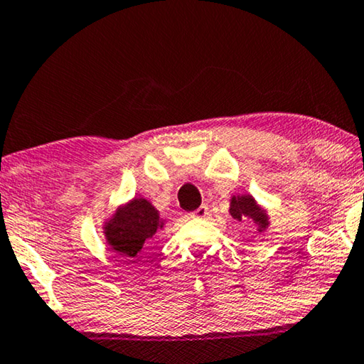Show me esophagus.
I'll use <instances>...</instances> for the list:
<instances>
[{
    "mask_svg": "<svg viewBox=\"0 0 364 364\" xmlns=\"http://www.w3.org/2000/svg\"><path fill=\"white\" fill-rule=\"evenodd\" d=\"M208 215H210V211H208V206H206V205H201L200 208L193 211V213H190V216L197 218V220H205V218Z\"/></svg>",
    "mask_w": 364,
    "mask_h": 364,
    "instance_id": "esophagus-1",
    "label": "esophagus"
}]
</instances>
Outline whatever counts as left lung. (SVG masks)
<instances>
[{
  "label": "left lung",
  "mask_w": 364,
  "mask_h": 364,
  "mask_svg": "<svg viewBox=\"0 0 364 364\" xmlns=\"http://www.w3.org/2000/svg\"><path fill=\"white\" fill-rule=\"evenodd\" d=\"M229 215L236 221L252 220L257 225V231L264 232L270 226L268 213L265 208L257 203L252 195H232L231 203H229Z\"/></svg>",
  "instance_id": "8db88e82"
}]
</instances>
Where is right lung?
<instances>
[{
	"instance_id": "1",
	"label": "right lung",
	"mask_w": 364,
	"mask_h": 364,
	"mask_svg": "<svg viewBox=\"0 0 364 364\" xmlns=\"http://www.w3.org/2000/svg\"><path fill=\"white\" fill-rule=\"evenodd\" d=\"M163 228L164 220L153 203L143 197H135L120 205L115 213L105 220L104 236L114 252L132 262L141 252L144 242L153 239Z\"/></svg>"
}]
</instances>
